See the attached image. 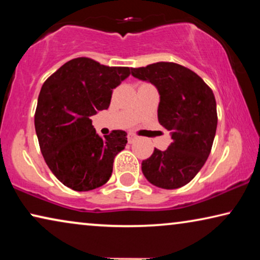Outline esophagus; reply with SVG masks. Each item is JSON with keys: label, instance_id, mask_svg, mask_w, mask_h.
I'll use <instances>...</instances> for the list:
<instances>
[{"label": "esophagus", "instance_id": "1", "mask_svg": "<svg viewBox=\"0 0 260 260\" xmlns=\"http://www.w3.org/2000/svg\"><path fill=\"white\" fill-rule=\"evenodd\" d=\"M135 140H137V136H136V135H134V134H129V136H127V141H129V143H133V142H134Z\"/></svg>", "mask_w": 260, "mask_h": 260}]
</instances>
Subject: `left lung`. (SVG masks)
I'll use <instances>...</instances> for the list:
<instances>
[{"mask_svg": "<svg viewBox=\"0 0 260 260\" xmlns=\"http://www.w3.org/2000/svg\"><path fill=\"white\" fill-rule=\"evenodd\" d=\"M131 74L157 88L158 122L173 140L165 151L155 148L142 162V172L156 187H183L200 172L211 152L218 125L213 91L197 73L175 62L151 63L133 69Z\"/></svg>", "mask_w": 260, "mask_h": 260, "instance_id": "1", "label": "left lung"}]
</instances>
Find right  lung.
<instances>
[{
	"mask_svg": "<svg viewBox=\"0 0 260 260\" xmlns=\"http://www.w3.org/2000/svg\"><path fill=\"white\" fill-rule=\"evenodd\" d=\"M129 76V67L76 58L42 85L34 116L39 145L51 172L71 189H95L111 176L126 133L115 130L101 137L90 117L109 108L112 90Z\"/></svg>",
	"mask_w": 260,
	"mask_h": 260,
	"instance_id": "1",
	"label": "right lung"
}]
</instances>
